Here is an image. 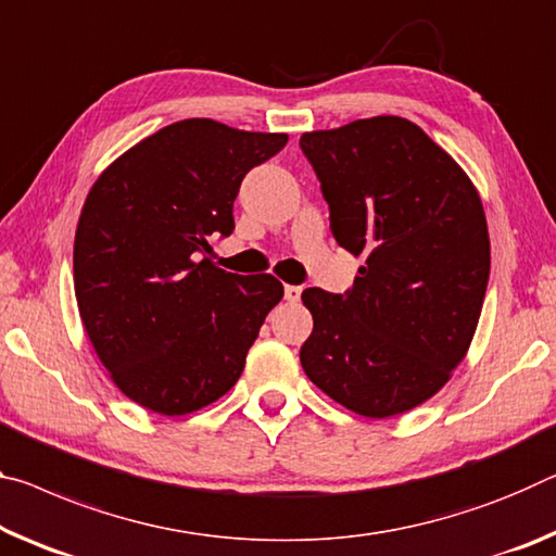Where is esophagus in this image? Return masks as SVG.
I'll use <instances>...</instances> for the list:
<instances>
[{
	"label": "esophagus",
	"mask_w": 556,
	"mask_h": 556,
	"mask_svg": "<svg viewBox=\"0 0 556 556\" xmlns=\"http://www.w3.org/2000/svg\"><path fill=\"white\" fill-rule=\"evenodd\" d=\"M285 299L289 304H296L299 299H302V287H294V285H287L285 287Z\"/></svg>",
	"instance_id": "34e87169"
}]
</instances>
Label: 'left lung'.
I'll use <instances>...</instances> for the list:
<instances>
[{
  "label": "left lung",
  "mask_w": 556,
  "mask_h": 556,
  "mask_svg": "<svg viewBox=\"0 0 556 556\" xmlns=\"http://www.w3.org/2000/svg\"><path fill=\"white\" fill-rule=\"evenodd\" d=\"M299 146L337 242L366 264L343 294L304 289L314 331L299 358L314 386L366 418L435 395L468 354L490 279L478 190L399 116L312 130Z\"/></svg>",
  "instance_id": "1"
}]
</instances>
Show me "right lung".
<instances>
[{
	"label": "right lung",
	"mask_w": 556,
	"mask_h": 556,
	"mask_svg": "<svg viewBox=\"0 0 556 556\" xmlns=\"http://www.w3.org/2000/svg\"><path fill=\"white\" fill-rule=\"evenodd\" d=\"M287 146L210 118L170 123L93 182L74 240L84 329L113 383L143 408L185 416L225 395L285 296L271 275L210 260L235 230L242 178Z\"/></svg>",
	"instance_id": "right-lung-1"
}]
</instances>
